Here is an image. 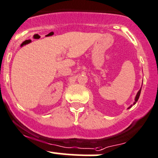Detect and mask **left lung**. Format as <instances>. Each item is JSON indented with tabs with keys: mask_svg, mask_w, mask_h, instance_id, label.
<instances>
[{
	"mask_svg": "<svg viewBox=\"0 0 158 158\" xmlns=\"http://www.w3.org/2000/svg\"><path fill=\"white\" fill-rule=\"evenodd\" d=\"M141 87H142V86H141ZM140 91H141V87H140V90H139V91L137 92V95H136V97H135V99H134V101H134V104H133V105H134V104H136V102H137V101H138V99H139V97H140ZM131 107H132V105H131L130 107H129L128 108H127V109L131 108Z\"/></svg>",
	"mask_w": 158,
	"mask_h": 158,
	"instance_id": "obj_1",
	"label": "left lung"
}]
</instances>
